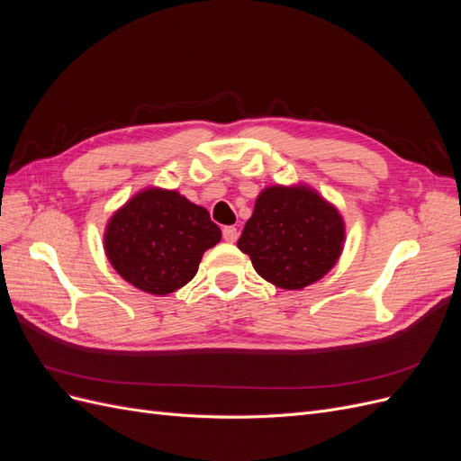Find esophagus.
Wrapping results in <instances>:
<instances>
[{"label": "esophagus", "mask_w": 461, "mask_h": 461, "mask_svg": "<svg viewBox=\"0 0 461 461\" xmlns=\"http://www.w3.org/2000/svg\"><path fill=\"white\" fill-rule=\"evenodd\" d=\"M222 239L227 242H236V239H239V230H236V227H225L222 229Z\"/></svg>", "instance_id": "obj_1"}]
</instances>
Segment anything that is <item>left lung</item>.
I'll use <instances>...</instances> for the list:
<instances>
[{"label":"left lung","instance_id":"left-lung-1","mask_svg":"<svg viewBox=\"0 0 461 461\" xmlns=\"http://www.w3.org/2000/svg\"><path fill=\"white\" fill-rule=\"evenodd\" d=\"M339 209L305 186H267L246 221L239 248L265 281L302 290L323 278L344 248Z\"/></svg>","mask_w":461,"mask_h":461}]
</instances>
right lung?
<instances>
[{"mask_svg": "<svg viewBox=\"0 0 461 461\" xmlns=\"http://www.w3.org/2000/svg\"><path fill=\"white\" fill-rule=\"evenodd\" d=\"M219 240L221 229L205 207L176 190L146 188L109 219L104 248L124 281L165 296L192 281L203 252Z\"/></svg>", "mask_w": 461, "mask_h": 461, "instance_id": "obj_1", "label": "right lung"}]
</instances>
